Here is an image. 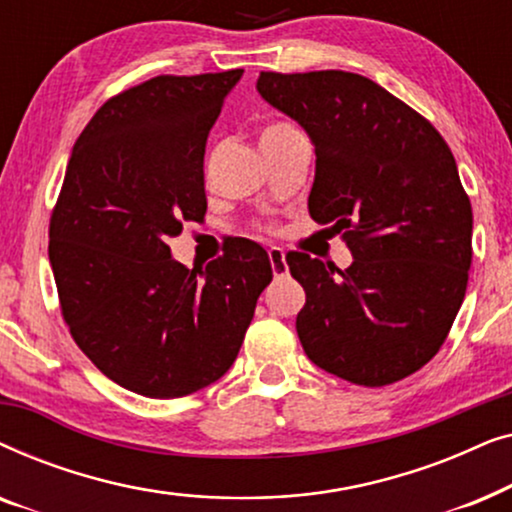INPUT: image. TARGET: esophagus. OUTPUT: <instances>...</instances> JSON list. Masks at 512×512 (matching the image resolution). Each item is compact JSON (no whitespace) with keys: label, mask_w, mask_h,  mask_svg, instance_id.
I'll return each mask as SVG.
<instances>
[{"label":"esophagus","mask_w":512,"mask_h":512,"mask_svg":"<svg viewBox=\"0 0 512 512\" xmlns=\"http://www.w3.org/2000/svg\"><path fill=\"white\" fill-rule=\"evenodd\" d=\"M268 258H270V265H272V275L284 277L286 272H289V265H286V254L282 249H279V247L268 249Z\"/></svg>","instance_id":"esophagus-1"}]
</instances>
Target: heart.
<instances>
[{
    "label": "heart",
    "instance_id": "obj_1",
    "mask_svg": "<svg viewBox=\"0 0 512 512\" xmlns=\"http://www.w3.org/2000/svg\"><path fill=\"white\" fill-rule=\"evenodd\" d=\"M282 128H289V125H284V123H275V125H268V128L263 130V135H270V132H277V130H282Z\"/></svg>",
    "mask_w": 512,
    "mask_h": 512
}]
</instances>
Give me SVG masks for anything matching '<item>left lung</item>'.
Here are the masks:
<instances>
[{
  "instance_id": "obj_1",
  "label": "left lung",
  "mask_w": 512,
  "mask_h": 512,
  "mask_svg": "<svg viewBox=\"0 0 512 512\" xmlns=\"http://www.w3.org/2000/svg\"><path fill=\"white\" fill-rule=\"evenodd\" d=\"M256 90L310 135L307 209L354 256L347 270L286 256L307 359L363 387L403 380L438 354L466 296L473 212L450 146L361 74L261 72Z\"/></svg>"
}]
</instances>
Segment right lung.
<instances>
[{
    "label": "right lung",
    "mask_w": 512,
    "mask_h": 512,
    "mask_svg": "<svg viewBox=\"0 0 512 512\" xmlns=\"http://www.w3.org/2000/svg\"><path fill=\"white\" fill-rule=\"evenodd\" d=\"M242 72L123 90L69 158L48 228L62 317L81 352L139 396H188L226 375L272 282L268 251L251 240L205 270L167 247L207 212V135Z\"/></svg>",
    "instance_id": "right-lung-1"
}]
</instances>
